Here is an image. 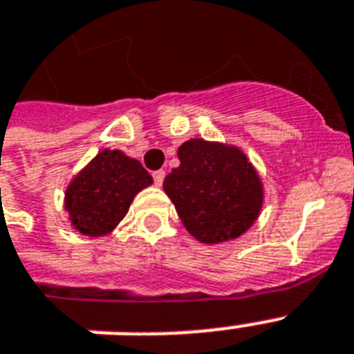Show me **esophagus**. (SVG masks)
I'll list each match as a JSON object with an SVG mask.
<instances>
[{
  "label": "esophagus",
  "mask_w": 354,
  "mask_h": 354,
  "mask_svg": "<svg viewBox=\"0 0 354 354\" xmlns=\"http://www.w3.org/2000/svg\"><path fill=\"white\" fill-rule=\"evenodd\" d=\"M152 178H154L156 185H161L163 180H165V171H154L152 172Z\"/></svg>",
  "instance_id": "34e87169"
}]
</instances>
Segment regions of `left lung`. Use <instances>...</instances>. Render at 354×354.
Listing matches in <instances>:
<instances>
[{
    "label": "left lung",
    "mask_w": 354,
    "mask_h": 354,
    "mask_svg": "<svg viewBox=\"0 0 354 354\" xmlns=\"http://www.w3.org/2000/svg\"><path fill=\"white\" fill-rule=\"evenodd\" d=\"M178 158L180 167L167 174L163 189L196 241H232L252 227L263 205V183L242 150L191 139Z\"/></svg>",
    "instance_id": "obj_1"
}]
</instances>
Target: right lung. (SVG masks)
Wrapping results in <instances>:
<instances>
[{"mask_svg": "<svg viewBox=\"0 0 354 354\" xmlns=\"http://www.w3.org/2000/svg\"><path fill=\"white\" fill-rule=\"evenodd\" d=\"M152 176L138 160L121 150H102L66 189V211L82 235H106L122 221L141 189Z\"/></svg>", "mask_w": 354, "mask_h": 354, "instance_id": "1", "label": "right lung"}]
</instances>
